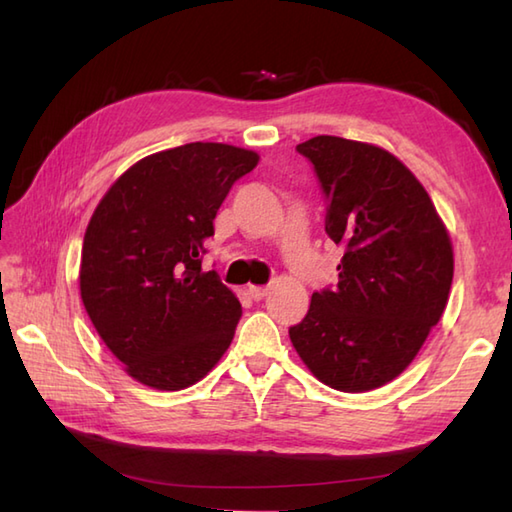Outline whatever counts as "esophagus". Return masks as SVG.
Returning a JSON list of instances; mask_svg holds the SVG:
<instances>
[{
  "mask_svg": "<svg viewBox=\"0 0 512 512\" xmlns=\"http://www.w3.org/2000/svg\"><path fill=\"white\" fill-rule=\"evenodd\" d=\"M247 294L252 296L254 300H263L265 296H267V287H256V285H252L247 289Z\"/></svg>",
  "mask_w": 512,
  "mask_h": 512,
  "instance_id": "34e87169",
  "label": "esophagus"
}]
</instances>
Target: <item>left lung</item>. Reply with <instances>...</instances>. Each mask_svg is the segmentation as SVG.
Returning <instances> with one entry per match:
<instances>
[{"mask_svg": "<svg viewBox=\"0 0 512 512\" xmlns=\"http://www.w3.org/2000/svg\"><path fill=\"white\" fill-rule=\"evenodd\" d=\"M296 150L314 165L342 260L338 283L314 291L289 338L327 387L378 389L409 367L444 314L451 238L422 183L387 150L327 134Z\"/></svg>", "mask_w": 512, "mask_h": 512, "instance_id": "8db88e82", "label": "left lung"}]
</instances>
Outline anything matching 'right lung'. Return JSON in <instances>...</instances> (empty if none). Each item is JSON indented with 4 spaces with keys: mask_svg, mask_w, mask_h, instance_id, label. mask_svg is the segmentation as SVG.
<instances>
[{
    "mask_svg": "<svg viewBox=\"0 0 512 512\" xmlns=\"http://www.w3.org/2000/svg\"><path fill=\"white\" fill-rule=\"evenodd\" d=\"M258 154L185 143L123 172L92 214L81 249V300L134 380L179 391L221 360L241 302L203 271L205 238L232 185Z\"/></svg>",
    "mask_w": 512,
    "mask_h": 512,
    "instance_id": "right-lung-1",
    "label": "right lung"
}]
</instances>
